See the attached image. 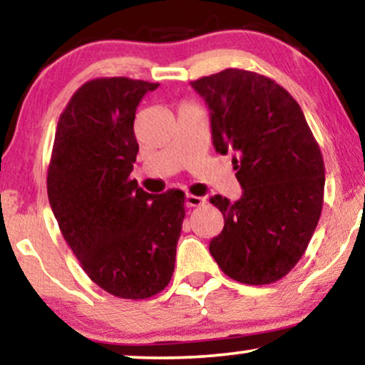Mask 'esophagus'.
<instances>
[{"label": "esophagus", "mask_w": 365, "mask_h": 365, "mask_svg": "<svg viewBox=\"0 0 365 365\" xmlns=\"http://www.w3.org/2000/svg\"><path fill=\"white\" fill-rule=\"evenodd\" d=\"M204 202H205L204 197L190 195V193H188V195H185V205L187 207H200V205H204Z\"/></svg>", "instance_id": "34e87169"}]
</instances>
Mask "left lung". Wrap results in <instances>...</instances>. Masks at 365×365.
Here are the masks:
<instances>
[{"instance_id":"1","label":"left lung","mask_w":365,"mask_h":365,"mask_svg":"<svg viewBox=\"0 0 365 365\" xmlns=\"http://www.w3.org/2000/svg\"><path fill=\"white\" fill-rule=\"evenodd\" d=\"M210 110L217 153H232L242 197L214 195L224 229L209 251L229 278L269 284L293 269L324 205L325 167L297 101L256 72L225 68L190 82Z\"/></svg>"}]
</instances>
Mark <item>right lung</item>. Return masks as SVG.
<instances>
[{
    "instance_id": "1",
    "label": "right lung",
    "mask_w": 365,
    "mask_h": 365,
    "mask_svg": "<svg viewBox=\"0 0 365 365\" xmlns=\"http://www.w3.org/2000/svg\"><path fill=\"white\" fill-rule=\"evenodd\" d=\"M160 84L109 77L86 82L60 114L47 192L60 232L87 276L118 298L165 289L185 217L183 192H145L136 161V108Z\"/></svg>"
}]
</instances>
